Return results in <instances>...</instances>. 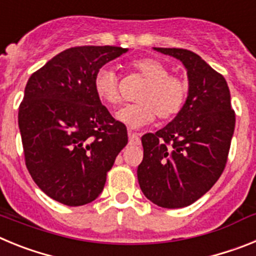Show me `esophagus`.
<instances>
[{"instance_id":"esophagus-1","label":"esophagus","mask_w":256,"mask_h":256,"mask_svg":"<svg viewBox=\"0 0 256 256\" xmlns=\"http://www.w3.org/2000/svg\"><path fill=\"white\" fill-rule=\"evenodd\" d=\"M128 138H130V144H140V142H141L138 134L132 132H128Z\"/></svg>"}]
</instances>
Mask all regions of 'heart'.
<instances>
[{
	"label": "heart",
	"mask_w": 256,
	"mask_h": 256,
	"mask_svg": "<svg viewBox=\"0 0 256 256\" xmlns=\"http://www.w3.org/2000/svg\"><path fill=\"white\" fill-rule=\"evenodd\" d=\"M130 69L144 76L148 82L138 96V104L124 106L116 112V119L132 130H138L155 120L170 119L184 106L187 84L176 76L162 61L154 58H140L130 62ZM94 91L98 100L106 105L115 106L120 102L118 76L114 70L102 66L94 78Z\"/></svg>",
	"instance_id": "1"
}]
</instances>
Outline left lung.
Segmentation results:
<instances>
[{
    "label": "left lung",
    "instance_id": "obj_1",
    "mask_svg": "<svg viewBox=\"0 0 256 256\" xmlns=\"http://www.w3.org/2000/svg\"><path fill=\"white\" fill-rule=\"evenodd\" d=\"M154 50L182 61L188 94L170 123L142 136L144 160L137 177L144 195L154 204L178 209L198 200L219 180L236 116L224 76L200 56L183 48Z\"/></svg>",
    "mask_w": 256,
    "mask_h": 256
}]
</instances>
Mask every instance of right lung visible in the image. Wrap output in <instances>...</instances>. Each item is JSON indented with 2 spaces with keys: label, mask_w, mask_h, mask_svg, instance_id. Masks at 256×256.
<instances>
[{
  "label": "right lung",
  "mask_w": 256,
  "mask_h": 256,
  "mask_svg": "<svg viewBox=\"0 0 256 256\" xmlns=\"http://www.w3.org/2000/svg\"><path fill=\"white\" fill-rule=\"evenodd\" d=\"M128 48L72 47L32 74L19 108L26 164L42 191L68 206L92 202L128 144L124 124L94 91L96 72Z\"/></svg>",
  "instance_id": "right-lung-1"
}]
</instances>
